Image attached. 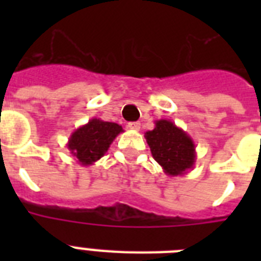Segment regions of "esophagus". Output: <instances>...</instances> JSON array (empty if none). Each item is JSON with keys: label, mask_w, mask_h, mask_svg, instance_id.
Instances as JSON below:
<instances>
[{"label": "esophagus", "mask_w": 261, "mask_h": 261, "mask_svg": "<svg viewBox=\"0 0 261 261\" xmlns=\"http://www.w3.org/2000/svg\"><path fill=\"white\" fill-rule=\"evenodd\" d=\"M128 128H130V130L138 131L139 128H141V123H139V122H131V123H128Z\"/></svg>", "instance_id": "1"}]
</instances>
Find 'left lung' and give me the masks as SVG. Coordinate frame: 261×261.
<instances>
[{
    "mask_svg": "<svg viewBox=\"0 0 261 261\" xmlns=\"http://www.w3.org/2000/svg\"><path fill=\"white\" fill-rule=\"evenodd\" d=\"M154 128L145 133L151 155L168 176H182L196 161L195 143L186 131L168 119L154 122Z\"/></svg>",
    "mask_w": 261,
    "mask_h": 261,
    "instance_id": "obj_1",
    "label": "left lung"
}]
</instances>
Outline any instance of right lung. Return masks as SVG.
<instances>
[{"mask_svg": "<svg viewBox=\"0 0 261 261\" xmlns=\"http://www.w3.org/2000/svg\"><path fill=\"white\" fill-rule=\"evenodd\" d=\"M120 133H123V128L118 123L93 118L71 133L67 149L80 165L88 167L106 154Z\"/></svg>", "mask_w": 261, "mask_h": 261, "instance_id": "add662e5", "label": "right lung"}]
</instances>
